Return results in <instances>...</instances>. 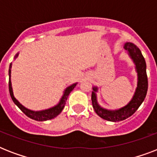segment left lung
<instances>
[{
	"mask_svg": "<svg viewBox=\"0 0 157 157\" xmlns=\"http://www.w3.org/2000/svg\"><path fill=\"white\" fill-rule=\"evenodd\" d=\"M123 47L128 52L129 56L134 62L135 65V70L137 71V76H138L137 87L134 95L132 97V99L129 101L128 104L119 109L108 110L103 108L98 104L97 100V94H96V93L98 92L97 86L93 87L92 95H91L93 107L97 115L108 121H121L131 117L144 102L148 87L146 71V62L142 54L141 50L131 42H125Z\"/></svg>",
	"mask_w": 157,
	"mask_h": 157,
	"instance_id": "8db88e82",
	"label": "left lung"
}]
</instances>
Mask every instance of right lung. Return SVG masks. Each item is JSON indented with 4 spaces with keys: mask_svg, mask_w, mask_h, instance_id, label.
<instances>
[{
    "mask_svg": "<svg viewBox=\"0 0 157 157\" xmlns=\"http://www.w3.org/2000/svg\"><path fill=\"white\" fill-rule=\"evenodd\" d=\"M18 53L14 56V59L16 58H18ZM11 67H12V63L10 64V68H9V90H10V94L11 98H12V100L14 103V104L17 105L18 108L27 117H28L31 119L37 121H48V120H51L54 118V117H56L58 115L60 114L63 109L64 108V107H65V104H66L67 99L68 98V95L72 91V90L76 87V85H77V83H74L71 85V86H69L68 87H67L66 90H64L62 98L59 100V103L54 106V107H50L48 109L41 110V111H33V110L28 109V108L25 107L24 106H23L16 99L14 95H13V88H12V84H11Z\"/></svg>",
    "mask_w": 157,
    "mask_h": 157,
    "instance_id": "1",
    "label": "right lung"
}]
</instances>
